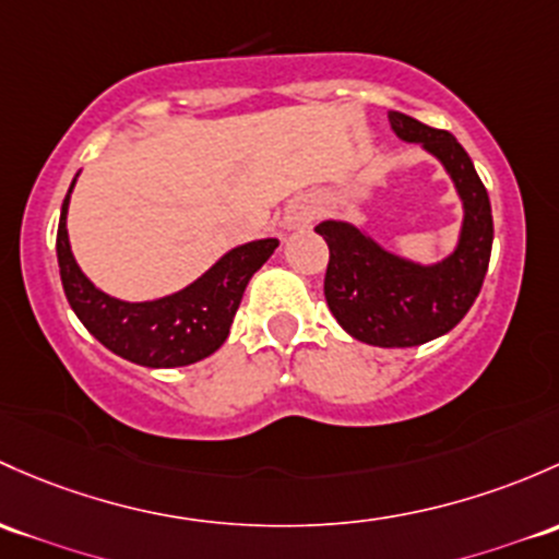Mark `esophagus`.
I'll return each instance as SVG.
<instances>
[{
    "mask_svg": "<svg viewBox=\"0 0 559 559\" xmlns=\"http://www.w3.org/2000/svg\"><path fill=\"white\" fill-rule=\"evenodd\" d=\"M310 219V209L305 203H289L286 205V216H284V227H289V230H297V227L308 225Z\"/></svg>",
    "mask_w": 559,
    "mask_h": 559,
    "instance_id": "esophagus-1",
    "label": "esophagus"
}]
</instances>
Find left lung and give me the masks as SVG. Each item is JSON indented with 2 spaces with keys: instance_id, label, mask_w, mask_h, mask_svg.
I'll return each instance as SVG.
<instances>
[{
  "instance_id": "8db88e82",
  "label": "left lung",
  "mask_w": 559,
  "mask_h": 559,
  "mask_svg": "<svg viewBox=\"0 0 559 559\" xmlns=\"http://www.w3.org/2000/svg\"><path fill=\"white\" fill-rule=\"evenodd\" d=\"M399 139L426 146L444 163L463 201L457 249L433 267L388 254L348 222H321L329 264L324 297L337 324L367 345L413 348L461 324L477 299L492 249V214L485 185L457 139L402 111H388Z\"/></svg>"
}]
</instances>
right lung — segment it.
Instances as JSON below:
<instances>
[{
  "label": "right lung",
  "instance_id": "add662e5",
  "mask_svg": "<svg viewBox=\"0 0 559 559\" xmlns=\"http://www.w3.org/2000/svg\"><path fill=\"white\" fill-rule=\"evenodd\" d=\"M67 209L69 195L63 198L56 238L58 267H61V284L69 305L104 348L141 367H187L222 348L230 334L235 310L243 299L246 284L278 246L275 238L238 246L195 284L171 297L152 299V302H122L104 295L82 275L69 246Z\"/></svg>",
  "mask_w": 559,
  "mask_h": 559
}]
</instances>
